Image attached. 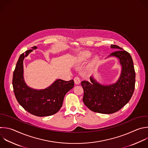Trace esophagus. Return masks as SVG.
<instances>
[{"label":"esophagus","instance_id":"34e87169","mask_svg":"<svg viewBox=\"0 0 148 148\" xmlns=\"http://www.w3.org/2000/svg\"><path fill=\"white\" fill-rule=\"evenodd\" d=\"M74 81L75 84H77V85L79 84H80V82H81L79 78L78 77H75L74 78Z\"/></svg>","mask_w":148,"mask_h":148}]
</instances>
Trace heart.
<instances>
[{
  "label": "heart",
  "instance_id": "1",
  "mask_svg": "<svg viewBox=\"0 0 148 148\" xmlns=\"http://www.w3.org/2000/svg\"><path fill=\"white\" fill-rule=\"evenodd\" d=\"M90 55H91V53L89 52H88V51L82 52L78 55L77 58V61L79 63L85 62L90 58ZM98 62H99V58L96 56H94L90 60L89 66L90 67H93L95 66Z\"/></svg>",
  "mask_w": 148,
  "mask_h": 148
}]
</instances>
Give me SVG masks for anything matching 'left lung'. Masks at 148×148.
Wrapping results in <instances>:
<instances>
[{"mask_svg":"<svg viewBox=\"0 0 148 148\" xmlns=\"http://www.w3.org/2000/svg\"><path fill=\"white\" fill-rule=\"evenodd\" d=\"M111 47L119 49L110 56L117 57L122 66L117 82L104 86L91 77L90 82H81L84 104L92 112L102 114H112L120 110L130 101L135 89V72L130 54L117 45H112Z\"/></svg>","mask_w":148,"mask_h":148,"instance_id":"left-lung-1","label":"left lung"}]
</instances>
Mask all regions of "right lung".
Wrapping results in <instances>:
<instances>
[{
  "label": "right lung",
  "mask_w": 148,
  "mask_h": 148,
  "mask_svg": "<svg viewBox=\"0 0 148 148\" xmlns=\"http://www.w3.org/2000/svg\"><path fill=\"white\" fill-rule=\"evenodd\" d=\"M31 51L22 53L16 64L12 81L14 93L19 104L29 113L38 117L51 116L60 109L65 95L74 87V82L57 79L47 88L39 90L28 87L23 78V60Z\"/></svg>",
  "instance_id": "right-lung-1"
}]
</instances>
